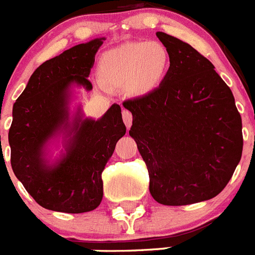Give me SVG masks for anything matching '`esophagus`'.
Instances as JSON below:
<instances>
[{
	"label": "esophagus",
	"instance_id": "obj_1",
	"mask_svg": "<svg viewBox=\"0 0 255 255\" xmlns=\"http://www.w3.org/2000/svg\"><path fill=\"white\" fill-rule=\"evenodd\" d=\"M123 119H124V123H125L126 128L129 129L130 126H131V123H132L131 112L128 111V110H124V111H123Z\"/></svg>",
	"mask_w": 255,
	"mask_h": 255
}]
</instances>
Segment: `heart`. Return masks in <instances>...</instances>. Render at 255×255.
Returning a JSON list of instances; mask_svg holds the SVG:
<instances>
[{"instance_id": "heart-1", "label": "heart", "mask_w": 255, "mask_h": 255, "mask_svg": "<svg viewBox=\"0 0 255 255\" xmlns=\"http://www.w3.org/2000/svg\"><path fill=\"white\" fill-rule=\"evenodd\" d=\"M170 66V53L159 42H129L105 52L98 74L105 85H128L148 92L161 82Z\"/></svg>"}]
</instances>
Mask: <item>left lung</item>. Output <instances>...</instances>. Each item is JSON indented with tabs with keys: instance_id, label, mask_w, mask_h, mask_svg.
<instances>
[{
	"instance_id": "left-lung-1",
	"label": "left lung",
	"mask_w": 255,
	"mask_h": 255,
	"mask_svg": "<svg viewBox=\"0 0 255 255\" xmlns=\"http://www.w3.org/2000/svg\"><path fill=\"white\" fill-rule=\"evenodd\" d=\"M155 34L170 67L158 88L123 103L132 115L129 134L147 164L154 200L186 206L212 199L242 158V116L211 61L179 38Z\"/></svg>"
}]
</instances>
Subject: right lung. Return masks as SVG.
Masks as SVG:
<instances>
[{
    "instance_id": "1",
    "label": "right lung",
    "mask_w": 255,
    "mask_h": 255,
    "mask_svg": "<svg viewBox=\"0 0 255 255\" xmlns=\"http://www.w3.org/2000/svg\"><path fill=\"white\" fill-rule=\"evenodd\" d=\"M106 38L78 44L40 65L13 103L8 130L11 167L39 206L64 213H84L102 202V171L126 132L116 103L101 119L70 115L74 87L92 91L88 80ZM61 136L64 149L55 161L49 144Z\"/></svg>"
}]
</instances>
